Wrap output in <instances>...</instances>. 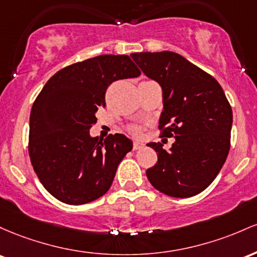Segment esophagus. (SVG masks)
I'll use <instances>...</instances> for the list:
<instances>
[{
	"label": "esophagus",
	"instance_id": "1",
	"mask_svg": "<svg viewBox=\"0 0 257 257\" xmlns=\"http://www.w3.org/2000/svg\"><path fill=\"white\" fill-rule=\"evenodd\" d=\"M144 144L142 142H138V141H135L134 142V151H137V149L143 148Z\"/></svg>",
	"mask_w": 257,
	"mask_h": 257
}]
</instances>
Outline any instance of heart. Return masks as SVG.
Returning <instances> with one entry per match:
<instances>
[{"mask_svg": "<svg viewBox=\"0 0 257 257\" xmlns=\"http://www.w3.org/2000/svg\"><path fill=\"white\" fill-rule=\"evenodd\" d=\"M132 131H134V132H137V128H134V130H132Z\"/></svg>", "mask_w": 257, "mask_h": 257, "instance_id": "1", "label": "heart"}]
</instances>
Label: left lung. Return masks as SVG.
I'll return each instance as SVG.
<instances>
[{
  "mask_svg": "<svg viewBox=\"0 0 257 257\" xmlns=\"http://www.w3.org/2000/svg\"><path fill=\"white\" fill-rule=\"evenodd\" d=\"M146 76L163 90V136L175 137L169 151L151 142L158 163L147 170L154 188L174 198L197 195L211 184L229 152L233 114L211 75L175 52L132 53Z\"/></svg>",
  "mask_w": 257,
  "mask_h": 257,
  "instance_id": "left-lung-1",
  "label": "left lung"
}]
</instances>
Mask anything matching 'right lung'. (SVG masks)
Listing matches in <instances>:
<instances>
[{
    "instance_id": "obj_1",
    "label": "right lung",
    "mask_w": 257,
    "mask_h": 257,
    "mask_svg": "<svg viewBox=\"0 0 257 257\" xmlns=\"http://www.w3.org/2000/svg\"><path fill=\"white\" fill-rule=\"evenodd\" d=\"M141 75L125 54H103L59 70L46 82L30 114L29 155L46 189L63 203L81 205L104 195L132 141L123 135L92 137L111 82Z\"/></svg>"
}]
</instances>
